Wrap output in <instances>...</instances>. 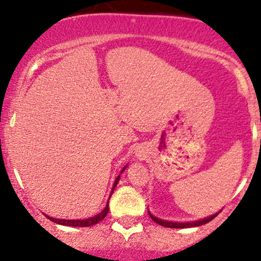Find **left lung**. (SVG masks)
Here are the masks:
<instances>
[{"mask_svg":"<svg viewBox=\"0 0 261 261\" xmlns=\"http://www.w3.org/2000/svg\"><path fill=\"white\" fill-rule=\"evenodd\" d=\"M149 217L154 221L155 223L161 224L163 227H168V228H190V227H197V226H202V224H206L210 221L214 220L215 217L217 216L218 214L212 215V216L203 218V220H199V221H194V222H172V221H164V220H160V218L154 217L153 215H151V212L148 211Z\"/></svg>","mask_w":261,"mask_h":261,"instance_id":"8db88e82","label":"left lung"}]
</instances>
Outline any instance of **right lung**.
<instances>
[{"mask_svg": "<svg viewBox=\"0 0 261 261\" xmlns=\"http://www.w3.org/2000/svg\"><path fill=\"white\" fill-rule=\"evenodd\" d=\"M126 168V167H125ZM124 168V169H125ZM124 169L121 170V173L124 172ZM119 179H120V175L118 176V178L115 179V182H114V187H113V190H112V194L114 191V189H115L116 184H118ZM112 194H110V196H112ZM110 199V197H109ZM108 211H109V201H108L106 208L103 210V211L100 212V214L95 215L94 217H91V218H87V220H59V218H53L50 216H46V218H49L50 221H53V222L58 223V224H62V226H72V227H89V226H94V224H97L98 222H100L101 220H103L104 217L107 216Z\"/></svg>", "mask_w": 261, "mask_h": 261, "instance_id": "1", "label": "right lung"}]
</instances>
